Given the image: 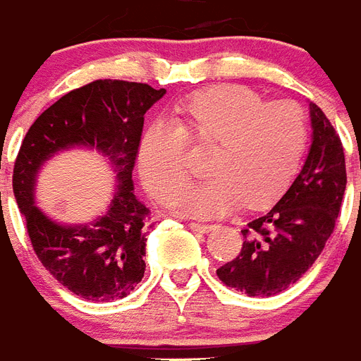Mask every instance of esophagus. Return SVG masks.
<instances>
[{
  "label": "esophagus",
  "instance_id": "1",
  "mask_svg": "<svg viewBox=\"0 0 361 361\" xmlns=\"http://www.w3.org/2000/svg\"><path fill=\"white\" fill-rule=\"evenodd\" d=\"M188 227L192 231H197V233H209V231L214 229V224H199V221H190Z\"/></svg>",
  "mask_w": 361,
  "mask_h": 361
}]
</instances>
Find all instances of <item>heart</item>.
I'll return each mask as SVG.
<instances>
[{
    "instance_id": "b5f03b06",
    "label": "heart",
    "mask_w": 361,
    "mask_h": 361,
    "mask_svg": "<svg viewBox=\"0 0 361 361\" xmlns=\"http://www.w3.org/2000/svg\"><path fill=\"white\" fill-rule=\"evenodd\" d=\"M310 143V121L293 100L267 99L242 85H214L175 106L173 125L141 137L137 169L145 190L171 207L192 178L186 145L210 149L209 180L186 192L180 209L216 218L246 203L267 209L289 190Z\"/></svg>"
}]
</instances>
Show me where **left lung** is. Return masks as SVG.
<instances>
[{"mask_svg":"<svg viewBox=\"0 0 361 361\" xmlns=\"http://www.w3.org/2000/svg\"><path fill=\"white\" fill-rule=\"evenodd\" d=\"M313 143L287 194L244 229L240 253L216 270L221 283L247 296H274L311 268L336 227L347 188L345 152L336 128L310 104Z\"/></svg>","mask_w":361,"mask_h":361,"instance_id":"obj_1","label":"left lung"}]
</instances>
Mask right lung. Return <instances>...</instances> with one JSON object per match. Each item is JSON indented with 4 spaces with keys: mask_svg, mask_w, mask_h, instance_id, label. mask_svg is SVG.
I'll use <instances>...</instances> for the list:
<instances>
[{
    "mask_svg": "<svg viewBox=\"0 0 361 361\" xmlns=\"http://www.w3.org/2000/svg\"><path fill=\"white\" fill-rule=\"evenodd\" d=\"M164 94L166 89L147 83L94 80L51 104L22 141L13 192L31 246L42 267L76 296L93 302L125 298L145 274L147 233L154 221L132 192V171L147 109ZM72 145L97 146L118 169L120 190L109 212L91 226H57L32 204L39 164Z\"/></svg>",
    "mask_w": 361,
    "mask_h": 361,
    "instance_id": "add662e5",
    "label": "right lung"
}]
</instances>
